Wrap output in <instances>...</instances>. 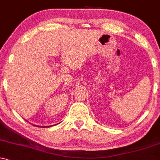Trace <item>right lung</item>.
<instances>
[{"instance_id": "obj_1", "label": "right lung", "mask_w": 160, "mask_h": 160, "mask_svg": "<svg viewBox=\"0 0 160 160\" xmlns=\"http://www.w3.org/2000/svg\"><path fill=\"white\" fill-rule=\"evenodd\" d=\"M35 126H36V125H35ZM38 127H40V126H38ZM49 127H50V126H48V128H49ZM41 128H42V126H41ZM45 128H46V127H45Z\"/></svg>"}]
</instances>
